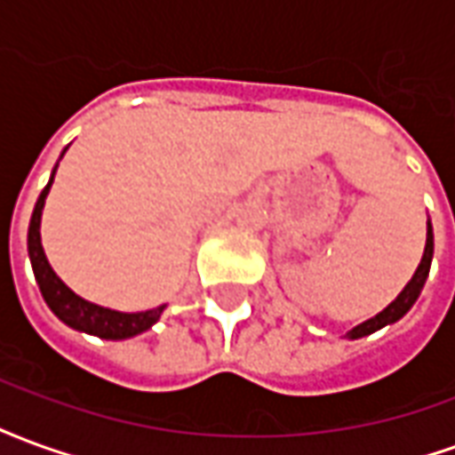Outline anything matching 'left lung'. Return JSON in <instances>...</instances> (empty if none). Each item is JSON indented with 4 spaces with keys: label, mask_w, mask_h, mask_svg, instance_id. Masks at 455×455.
<instances>
[{
    "label": "left lung",
    "mask_w": 455,
    "mask_h": 455,
    "mask_svg": "<svg viewBox=\"0 0 455 455\" xmlns=\"http://www.w3.org/2000/svg\"><path fill=\"white\" fill-rule=\"evenodd\" d=\"M431 258H434V228H431V219H427V243H424V256H421L419 266L414 270V275L411 280L404 285L400 295L392 299L390 305L382 309L380 315L371 316L368 322H363V324L353 326L351 331L346 334V339H363V336L375 334L378 329L387 324H395V322H400L402 316L410 312L414 302L419 299L421 290H424V283H427V277H429V267H431Z\"/></svg>",
    "instance_id": "obj_1"
}]
</instances>
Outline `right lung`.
I'll return each instance as SVG.
<instances>
[{"label":"right lung","instance_id":"obj_1","mask_svg":"<svg viewBox=\"0 0 455 455\" xmlns=\"http://www.w3.org/2000/svg\"><path fill=\"white\" fill-rule=\"evenodd\" d=\"M55 170H58V165L51 172V180H48L44 192L36 199L31 224H28V258H31L36 283L41 287V295H44L45 305L51 307V312L63 324H68L75 331H84V334L109 339V341H121V339H131V336H139L143 331H148L150 326L158 322L160 315L165 312V305L156 307V309H146V312H116V309L94 305L90 299L75 295L73 290L65 285L60 277L55 275V270L48 263V258H45L44 243H41V217H44L45 197H48L51 185H53Z\"/></svg>","mask_w":455,"mask_h":455}]
</instances>
